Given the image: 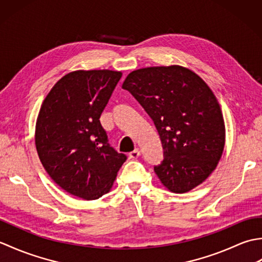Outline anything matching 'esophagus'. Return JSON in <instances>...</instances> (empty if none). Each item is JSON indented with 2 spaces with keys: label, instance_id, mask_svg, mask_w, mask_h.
Returning <instances> with one entry per match:
<instances>
[{
  "label": "esophagus",
  "instance_id": "1",
  "mask_svg": "<svg viewBox=\"0 0 262 262\" xmlns=\"http://www.w3.org/2000/svg\"><path fill=\"white\" fill-rule=\"evenodd\" d=\"M140 155H141L140 148H135L134 151H132V152L129 153V158H130V159H137L138 157H140Z\"/></svg>",
  "mask_w": 262,
  "mask_h": 262
}]
</instances>
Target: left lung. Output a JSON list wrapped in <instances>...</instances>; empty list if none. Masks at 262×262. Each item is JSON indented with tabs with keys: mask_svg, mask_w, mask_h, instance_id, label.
<instances>
[{
	"mask_svg": "<svg viewBox=\"0 0 262 262\" xmlns=\"http://www.w3.org/2000/svg\"><path fill=\"white\" fill-rule=\"evenodd\" d=\"M122 89L157 127L164 158L154 171L163 186L183 193L207 179L223 153L225 126L202 77L182 66H155L133 71Z\"/></svg>",
	"mask_w": 262,
	"mask_h": 262,
	"instance_id": "left-lung-1",
	"label": "left lung"
}]
</instances>
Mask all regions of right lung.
Returning <instances> with one entry per match:
<instances>
[{
  "label": "right lung",
  "mask_w": 262,
  "mask_h": 262,
  "mask_svg": "<svg viewBox=\"0 0 262 262\" xmlns=\"http://www.w3.org/2000/svg\"><path fill=\"white\" fill-rule=\"evenodd\" d=\"M121 75L109 70L71 72L41 104L35 135L38 157L49 177L73 196H103L127 159L109 145L99 120Z\"/></svg>",
  "instance_id": "right-lung-1"
}]
</instances>
